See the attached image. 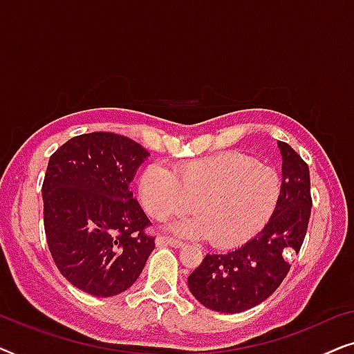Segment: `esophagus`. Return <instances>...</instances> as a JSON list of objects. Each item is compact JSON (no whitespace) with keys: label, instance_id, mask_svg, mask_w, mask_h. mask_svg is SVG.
Returning <instances> with one entry per match:
<instances>
[{"label":"esophagus","instance_id":"34e87169","mask_svg":"<svg viewBox=\"0 0 354 354\" xmlns=\"http://www.w3.org/2000/svg\"><path fill=\"white\" fill-rule=\"evenodd\" d=\"M156 245L158 246H174V248H180L183 245L180 240L174 239V236H167V235H161L156 239Z\"/></svg>","mask_w":354,"mask_h":354}]
</instances>
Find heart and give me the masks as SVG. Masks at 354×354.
<instances>
[{"label":"heart","instance_id":"heart-1","mask_svg":"<svg viewBox=\"0 0 354 354\" xmlns=\"http://www.w3.org/2000/svg\"><path fill=\"white\" fill-rule=\"evenodd\" d=\"M283 183L274 167L239 151L192 159L174 172L149 164L138 178V198L154 221L193 211L172 230L187 236H211L219 246H235L259 234L277 211Z\"/></svg>","mask_w":354,"mask_h":354}]
</instances>
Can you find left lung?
I'll list each match as a JSON object with an SVG mask.
<instances>
[{"label": "left lung", "mask_w": 354, "mask_h": 354, "mask_svg": "<svg viewBox=\"0 0 354 354\" xmlns=\"http://www.w3.org/2000/svg\"><path fill=\"white\" fill-rule=\"evenodd\" d=\"M282 200L269 224L243 246L224 254H206L188 277V288L203 306L217 313H241L269 298L292 268L306 236L311 216L309 167L285 142Z\"/></svg>", "instance_id": "8db88e82"}]
</instances>
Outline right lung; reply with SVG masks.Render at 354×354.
I'll list each match as a JSON object with an SVG mask.
<instances>
[{"mask_svg":"<svg viewBox=\"0 0 354 354\" xmlns=\"http://www.w3.org/2000/svg\"><path fill=\"white\" fill-rule=\"evenodd\" d=\"M147 156L142 145L111 132L79 135L51 154L41 187L48 248L82 292H125L154 250L151 222L130 192Z\"/></svg>","mask_w":354,"mask_h":354,"instance_id":"obj_1","label":"right lung"}]
</instances>
